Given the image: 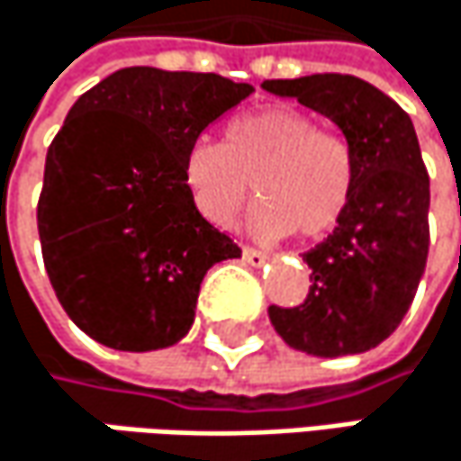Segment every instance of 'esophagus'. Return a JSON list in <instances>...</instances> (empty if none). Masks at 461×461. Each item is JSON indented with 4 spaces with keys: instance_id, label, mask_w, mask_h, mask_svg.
<instances>
[{
    "instance_id": "1",
    "label": "esophagus",
    "mask_w": 461,
    "mask_h": 461,
    "mask_svg": "<svg viewBox=\"0 0 461 461\" xmlns=\"http://www.w3.org/2000/svg\"><path fill=\"white\" fill-rule=\"evenodd\" d=\"M241 255H244V259H247L249 265H255V267L267 259V255H265L262 249H255V247H244V249H241Z\"/></svg>"
}]
</instances>
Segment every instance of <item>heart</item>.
<instances>
[{
    "mask_svg": "<svg viewBox=\"0 0 461 461\" xmlns=\"http://www.w3.org/2000/svg\"><path fill=\"white\" fill-rule=\"evenodd\" d=\"M191 202L212 225H230L244 199H259L249 228L259 239L326 236L353 199L356 161L348 140L318 130L286 105L258 108L228 122L222 143L196 140L183 161Z\"/></svg>",
    "mask_w": 461,
    "mask_h": 461,
    "instance_id": "1",
    "label": "heart"
}]
</instances>
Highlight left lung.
<instances>
[{
    "label": "left lung",
    "instance_id": "obj_1",
    "mask_svg": "<svg viewBox=\"0 0 461 461\" xmlns=\"http://www.w3.org/2000/svg\"><path fill=\"white\" fill-rule=\"evenodd\" d=\"M262 89L331 119L356 161L342 220L303 255L313 270L305 303L270 305V323L289 348L311 356L366 353L398 329L428 262L430 177L414 124L393 97L348 74L267 79Z\"/></svg>",
    "mask_w": 461,
    "mask_h": 461
}]
</instances>
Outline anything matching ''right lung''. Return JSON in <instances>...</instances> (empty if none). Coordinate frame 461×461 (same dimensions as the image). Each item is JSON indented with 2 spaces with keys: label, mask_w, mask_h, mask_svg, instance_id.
I'll return each instance as SVG.
<instances>
[{
  "label": "right lung",
  "mask_w": 461,
  "mask_h": 461,
  "mask_svg": "<svg viewBox=\"0 0 461 461\" xmlns=\"http://www.w3.org/2000/svg\"><path fill=\"white\" fill-rule=\"evenodd\" d=\"M255 92L217 74L132 66L86 89L47 148L41 258L68 318L113 350L180 342L206 270L241 258L183 180L188 148Z\"/></svg>",
  "instance_id": "add662e5"
}]
</instances>
